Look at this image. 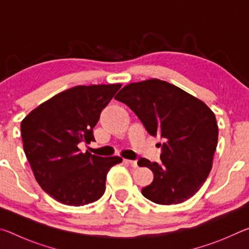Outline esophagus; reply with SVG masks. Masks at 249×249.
Listing matches in <instances>:
<instances>
[{
    "label": "esophagus",
    "instance_id": "obj_1",
    "mask_svg": "<svg viewBox=\"0 0 249 249\" xmlns=\"http://www.w3.org/2000/svg\"><path fill=\"white\" fill-rule=\"evenodd\" d=\"M126 162L127 163H129L130 166H132L133 168H137V161L136 160H125Z\"/></svg>",
    "mask_w": 249,
    "mask_h": 249
}]
</instances>
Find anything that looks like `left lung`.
Segmentation results:
<instances>
[{
    "instance_id": "obj_1",
    "label": "left lung",
    "mask_w": 249,
    "mask_h": 249,
    "mask_svg": "<svg viewBox=\"0 0 249 249\" xmlns=\"http://www.w3.org/2000/svg\"><path fill=\"white\" fill-rule=\"evenodd\" d=\"M115 100L137 115L151 136H159L161 162L140 158L138 166L153 171L154 180L142 189L146 199L162 205L178 204L200 190L212 168L218 128L214 113L199 99L158 79L129 83Z\"/></svg>"
}]
</instances>
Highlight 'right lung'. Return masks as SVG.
I'll list each match as a JSON object with an SVG mask.
<instances>
[{
    "mask_svg": "<svg viewBox=\"0 0 249 249\" xmlns=\"http://www.w3.org/2000/svg\"><path fill=\"white\" fill-rule=\"evenodd\" d=\"M122 84L78 86L60 92L29 113L20 124L25 155L41 189L66 205L99 200L120 157L83 154L80 142L94 141L101 112Z\"/></svg>",
    "mask_w": 249,
    "mask_h": 249,
    "instance_id": "add662e5",
    "label": "right lung"
}]
</instances>
